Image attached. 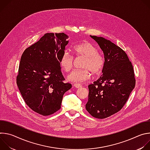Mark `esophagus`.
<instances>
[{
    "instance_id": "34e87169",
    "label": "esophagus",
    "mask_w": 150,
    "mask_h": 150,
    "mask_svg": "<svg viewBox=\"0 0 150 150\" xmlns=\"http://www.w3.org/2000/svg\"><path fill=\"white\" fill-rule=\"evenodd\" d=\"M74 87L75 88H79L82 87V85L81 83H76L74 84Z\"/></svg>"
}]
</instances>
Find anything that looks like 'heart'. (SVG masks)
Returning a JSON list of instances; mask_svg holds the SVG:
<instances>
[{
  "mask_svg": "<svg viewBox=\"0 0 150 150\" xmlns=\"http://www.w3.org/2000/svg\"><path fill=\"white\" fill-rule=\"evenodd\" d=\"M72 52L76 57H83L82 68L83 69L75 70L68 76V79L74 82H83L89 79L93 75L97 76L101 74L104 69L105 60L104 57L98 53L97 49L90 42L83 41L75 45ZM74 59L68 52L63 53L59 59L62 69L65 72H70L74 66Z\"/></svg>",
  "mask_w": 150,
  "mask_h": 150,
  "instance_id": "obj_1",
  "label": "heart"
}]
</instances>
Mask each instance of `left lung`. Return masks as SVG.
Here are the masks:
<instances>
[{"mask_svg": "<svg viewBox=\"0 0 150 150\" xmlns=\"http://www.w3.org/2000/svg\"><path fill=\"white\" fill-rule=\"evenodd\" d=\"M103 50L105 65L103 75L89 85L87 112L104 119L120 111L135 86L132 64L119 46L101 37L91 35Z\"/></svg>", "mask_w": 150, "mask_h": 150, "instance_id": "1", "label": "left lung"}]
</instances>
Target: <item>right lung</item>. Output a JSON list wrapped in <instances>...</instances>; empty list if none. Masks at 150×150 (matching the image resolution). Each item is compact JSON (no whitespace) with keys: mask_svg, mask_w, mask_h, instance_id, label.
Wrapping results in <instances>:
<instances>
[{"mask_svg":"<svg viewBox=\"0 0 150 150\" xmlns=\"http://www.w3.org/2000/svg\"><path fill=\"white\" fill-rule=\"evenodd\" d=\"M68 37L63 33L45 34L21 56L18 87L27 105L41 115L58 111L63 94L72 87L71 83L63 82L59 63Z\"/></svg>","mask_w":150,"mask_h":150,"instance_id":"right-lung-1","label":"right lung"}]
</instances>
